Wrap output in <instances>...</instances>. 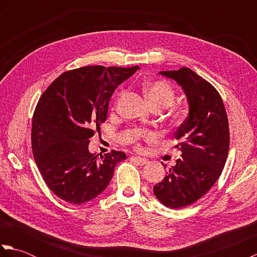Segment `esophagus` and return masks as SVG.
<instances>
[{
    "label": "esophagus",
    "instance_id": "34e87169",
    "mask_svg": "<svg viewBox=\"0 0 257 257\" xmlns=\"http://www.w3.org/2000/svg\"><path fill=\"white\" fill-rule=\"evenodd\" d=\"M133 160L137 163L138 166H145L148 163V159H146V158H141V157H133Z\"/></svg>",
    "mask_w": 257,
    "mask_h": 257
}]
</instances>
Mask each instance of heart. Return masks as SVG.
Wrapping results in <instances>:
<instances>
[{
  "instance_id": "b5f03b06",
  "label": "heart",
  "mask_w": 257,
  "mask_h": 257,
  "mask_svg": "<svg viewBox=\"0 0 257 257\" xmlns=\"http://www.w3.org/2000/svg\"><path fill=\"white\" fill-rule=\"evenodd\" d=\"M144 91L147 99L150 105L155 109H166L170 107L174 99H176V92L172 86L166 80H154L148 81L144 85ZM187 109L185 108H174L171 111V119L174 123H181L187 117ZM136 138H150L151 134L144 130H136Z\"/></svg>"
}]
</instances>
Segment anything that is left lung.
<instances>
[{
  "instance_id": "1",
  "label": "left lung",
  "mask_w": 257,
  "mask_h": 257,
  "mask_svg": "<svg viewBox=\"0 0 257 257\" xmlns=\"http://www.w3.org/2000/svg\"><path fill=\"white\" fill-rule=\"evenodd\" d=\"M160 74L182 87L189 116L174 134L181 158L155 185L154 193L163 205L181 209L198 201L220 178L230 147V130L224 103L209 81L187 67Z\"/></svg>"
}]
</instances>
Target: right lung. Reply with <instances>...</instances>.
I'll return each instance as SVG.
<instances>
[{
    "instance_id": "1",
    "label": "right lung",
    "mask_w": 257,
    "mask_h": 257,
    "mask_svg": "<svg viewBox=\"0 0 257 257\" xmlns=\"http://www.w3.org/2000/svg\"><path fill=\"white\" fill-rule=\"evenodd\" d=\"M139 69L85 66L63 73L43 92L32 123V149L46 185L59 199L81 204L102 193L124 152L98 158L89 139L106 121L117 86Z\"/></svg>"
}]
</instances>
